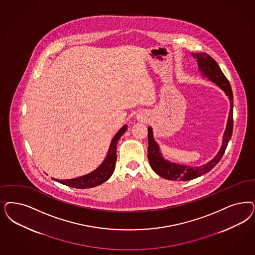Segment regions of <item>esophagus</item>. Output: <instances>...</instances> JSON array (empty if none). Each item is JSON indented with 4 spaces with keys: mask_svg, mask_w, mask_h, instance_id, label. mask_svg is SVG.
I'll list each match as a JSON object with an SVG mask.
<instances>
[{
    "mask_svg": "<svg viewBox=\"0 0 255 255\" xmlns=\"http://www.w3.org/2000/svg\"><path fill=\"white\" fill-rule=\"evenodd\" d=\"M137 119L140 123H148L149 122V118L146 114H139L137 116Z\"/></svg>",
    "mask_w": 255,
    "mask_h": 255,
    "instance_id": "34e87169",
    "label": "esophagus"
}]
</instances>
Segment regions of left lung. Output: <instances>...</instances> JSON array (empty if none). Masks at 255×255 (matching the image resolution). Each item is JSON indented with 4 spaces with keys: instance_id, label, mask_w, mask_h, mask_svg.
<instances>
[{
    "instance_id": "1",
    "label": "left lung",
    "mask_w": 255,
    "mask_h": 255,
    "mask_svg": "<svg viewBox=\"0 0 255 255\" xmlns=\"http://www.w3.org/2000/svg\"><path fill=\"white\" fill-rule=\"evenodd\" d=\"M194 57H197L199 70H201L202 74L208 77L214 83H216L229 97L231 108H230V113H229L228 123H227L226 130H225L224 135H223L222 146H221V149H220L218 155L209 163H207L206 165L197 167L178 165L174 163H170L163 158L162 154L160 153L158 145L153 139L152 130L150 127H149L148 128V141H149L148 159H149L150 167L156 174H158L159 176L167 179V180L189 181V180L198 178L200 176L209 172L213 167H216V165L220 162V159L222 158V156L225 152V149L227 148L229 141L232 137V133H233L234 99H233V91H232V88H231L228 79L225 77V75L220 70L218 63L215 61L210 55L203 53H196V55H194Z\"/></svg>"
}]
</instances>
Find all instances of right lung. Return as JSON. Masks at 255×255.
<instances>
[{"instance_id":"add662e5","label":"right lung","mask_w":255,"mask_h":255,"mask_svg":"<svg viewBox=\"0 0 255 255\" xmlns=\"http://www.w3.org/2000/svg\"><path fill=\"white\" fill-rule=\"evenodd\" d=\"M127 130V126L124 125L123 128L116 133V135L111 142L110 148L108 149V153L106 155V160L103 164L95 169L93 172L88 175L82 176L79 178H74L70 180H56L57 182L63 185H68L74 188H91L97 185H102L107 181L114 172L117 161V144L124 132Z\"/></svg>"}]
</instances>
